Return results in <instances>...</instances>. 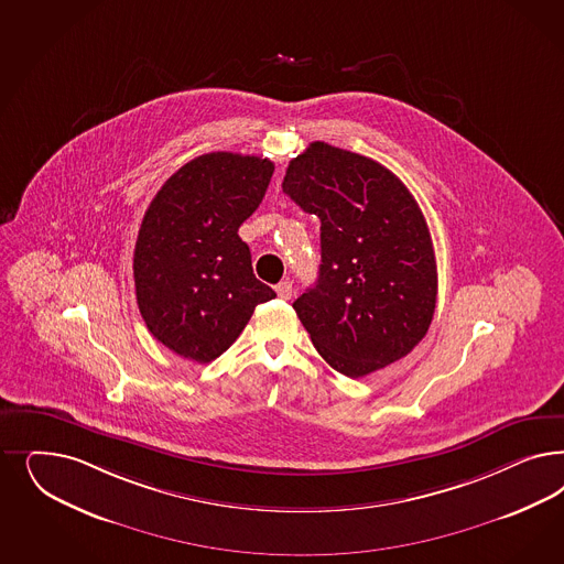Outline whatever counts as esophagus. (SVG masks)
<instances>
[{"mask_svg": "<svg viewBox=\"0 0 564 564\" xmlns=\"http://www.w3.org/2000/svg\"><path fill=\"white\" fill-rule=\"evenodd\" d=\"M275 292H278V296H280V299H284V301H289V299H292V282H289V280H286V282H280V284H278V286H275Z\"/></svg>", "mask_w": 564, "mask_h": 564, "instance_id": "1", "label": "esophagus"}]
</instances>
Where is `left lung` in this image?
I'll return each mask as SVG.
<instances>
[{"mask_svg": "<svg viewBox=\"0 0 564 564\" xmlns=\"http://www.w3.org/2000/svg\"><path fill=\"white\" fill-rule=\"evenodd\" d=\"M282 191L322 221L319 278L292 303L317 352L346 378L406 357L437 294L434 245L409 188L382 164L315 141Z\"/></svg>", "mask_w": 564, "mask_h": 564, "instance_id": "1", "label": "left lung"}]
</instances>
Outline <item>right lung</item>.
<instances>
[{"label": "right lung", "mask_w": 564, "mask_h": 564, "mask_svg": "<svg viewBox=\"0 0 564 564\" xmlns=\"http://www.w3.org/2000/svg\"><path fill=\"white\" fill-rule=\"evenodd\" d=\"M257 155L205 153L151 200L134 247V289L149 332L188 361L209 364L275 292L254 278L238 228L272 181Z\"/></svg>", "instance_id": "add662e5"}]
</instances>
